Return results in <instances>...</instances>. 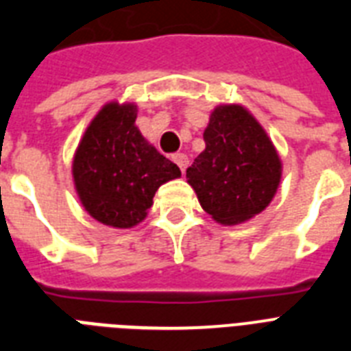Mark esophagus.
Masks as SVG:
<instances>
[{"instance_id": "obj_1", "label": "esophagus", "mask_w": 351, "mask_h": 351, "mask_svg": "<svg viewBox=\"0 0 351 351\" xmlns=\"http://www.w3.org/2000/svg\"><path fill=\"white\" fill-rule=\"evenodd\" d=\"M173 162H175V164L180 167L182 173H184V171H186V167H187V164H189V158H187V154L176 153V154H173Z\"/></svg>"}]
</instances>
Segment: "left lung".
Instances as JSON below:
<instances>
[{
    "label": "left lung",
    "mask_w": 351,
    "mask_h": 351,
    "mask_svg": "<svg viewBox=\"0 0 351 351\" xmlns=\"http://www.w3.org/2000/svg\"><path fill=\"white\" fill-rule=\"evenodd\" d=\"M206 149L187 167V182L206 213L226 226L266 209L282 165L261 123L240 106L217 107L204 131Z\"/></svg>",
    "instance_id": "8db88e82"
}]
</instances>
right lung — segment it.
Here are the masks:
<instances>
[{"mask_svg": "<svg viewBox=\"0 0 351 351\" xmlns=\"http://www.w3.org/2000/svg\"><path fill=\"white\" fill-rule=\"evenodd\" d=\"M134 120L136 106L107 104L87 127L73 162L84 208L112 228L142 222L156 189L180 176L178 165L145 142Z\"/></svg>", "mask_w": 351, "mask_h": 351, "instance_id": "right-lung-1", "label": "right lung"}]
</instances>
